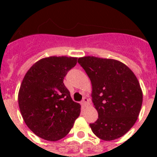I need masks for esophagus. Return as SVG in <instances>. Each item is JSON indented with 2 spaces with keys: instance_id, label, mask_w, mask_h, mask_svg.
Masks as SVG:
<instances>
[{
  "instance_id": "obj_1",
  "label": "esophagus",
  "mask_w": 157,
  "mask_h": 157,
  "mask_svg": "<svg viewBox=\"0 0 157 157\" xmlns=\"http://www.w3.org/2000/svg\"><path fill=\"white\" fill-rule=\"evenodd\" d=\"M88 104H89V99L87 98H84L82 102V105L83 106V107H85V106L88 105Z\"/></svg>"
}]
</instances>
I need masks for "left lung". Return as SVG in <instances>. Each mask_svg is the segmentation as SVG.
Instances as JSON below:
<instances>
[{"instance_id": "8db88e82", "label": "left lung", "mask_w": 157, "mask_h": 157, "mask_svg": "<svg viewBox=\"0 0 157 157\" xmlns=\"http://www.w3.org/2000/svg\"><path fill=\"white\" fill-rule=\"evenodd\" d=\"M78 63L92 83V102L98 113L90 124L96 136L106 141L124 135L139 117L143 93L138 79L128 66L113 59L84 56Z\"/></svg>"}]
</instances>
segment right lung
Returning a JSON list of instances; mask_svg holds the SVG:
<instances>
[{
  "label": "right lung",
  "instance_id": "obj_1",
  "mask_svg": "<svg viewBox=\"0 0 157 157\" xmlns=\"http://www.w3.org/2000/svg\"><path fill=\"white\" fill-rule=\"evenodd\" d=\"M76 57L49 56L29 68L18 92V106L27 126L37 136L57 141L67 135L81 113L63 83Z\"/></svg>",
  "mask_w": 157,
  "mask_h": 157
}]
</instances>
